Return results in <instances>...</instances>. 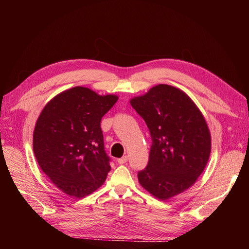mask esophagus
Listing matches in <instances>:
<instances>
[{
  "label": "esophagus",
  "instance_id": "esophagus-1",
  "mask_svg": "<svg viewBox=\"0 0 249 249\" xmlns=\"http://www.w3.org/2000/svg\"><path fill=\"white\" fill-rule=\"evenodd\" d=\"M127 161V156H124L123 158H120V159L117 160L118 164H124Z\"/></svg>",
  "mask_w": 249,
  "mask_h": 249
}]
</instances>
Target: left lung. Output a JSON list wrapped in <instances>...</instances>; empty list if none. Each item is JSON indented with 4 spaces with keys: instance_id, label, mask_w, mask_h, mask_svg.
Returning a JSON list of instances; mask_svg holds the SVG:
<instances>
[{
    "instance_id": "8db88e82",
    "label": "left lung",
    "mask_w": 249,
    "mask_h": 249,
    "mask_svg": "<svg viewBox=\"0 0 249 249\" xmlns=\"http://www.w3.org/2000/svg\"><path fill=\"white\" fill-rule=\"evenodd\" d=\"M144 119L153 143L139 184L153 196L167 200L186 191L205 170L211 133L202 113L183 90L158 84L130 100Z\"/></svg>"
}]
</instances>
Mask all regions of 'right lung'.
<instances>
[{
	"label": "right lung",
	"instance_id": "right-lung-1",
	"mask_svg": "<svg viewBox=\"0 0 249 249\" xmlns=\"http://www.w3.org/2000/svg\"><path fill=\"white\" fill-rule=\"evenodd\" d=\"M117 100L115 94L72 87L53 97L37 118L36 160L51 182L70 196L85 197L106 180L111 166L101 120Z\"/></svg>",
	"mask_w": 249,
	"mask_h": 249
}]
</instances>
